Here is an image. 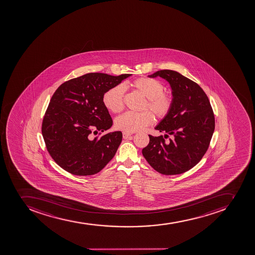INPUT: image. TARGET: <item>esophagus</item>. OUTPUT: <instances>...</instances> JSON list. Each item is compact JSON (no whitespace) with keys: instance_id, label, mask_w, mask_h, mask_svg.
<instances>
[{"instance_id":"34e87169","label":"esophagus","mask_w":255,"mask_h":255,"mask_svg":"<svg viewBox=\"0 0 255 255\" xmlns=\"http://www.w3.org/2000/svg\"><path fill=\"white\" fill-rule=\"evenodd\" d=\"M131 135H132V133H128V132H123V137H124L125 139L131 137Z\"/></svg>"}]
</instances>
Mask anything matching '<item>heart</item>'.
<instances>
[{"mask_svg":"<svg viewBox=\"0 0 255 255\" xmlns=\"http://www.w3.org/2000/svg\"><path fill=\"white\" fill-rule=\"evenodd\" d=\"M129 86L136 92L146 98L143 109L151 110L156 118H164L171 109L173 99L169 94L163 92L164 86L160 81L153 78L142 77L133 81ZM104 106L110 112L118 113L124 108V88L123 86H113L107 90L103 96ZM153 115L149 111L142 113H124L116 120V127L128 133L142 130L153 122Z\"/></svg>","mask_w":255,"mask_h":255,"instance_id":"heart-1","label":"heart"}]
</instances>
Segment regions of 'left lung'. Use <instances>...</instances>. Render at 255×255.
<instances>
[{"label": "left lung", "mask_w": 255, "mask_h": 255, "mask_svg": "<svg viewBox=\"0 0 255 255\" xmlns=\"http://www.w3.org/2000/svg\"><path fill=\"white\" fill-rule=\"evenodd\" d=\"M168 81L173 104L168 115L155 127L172 138L149 135L142 153L155 170L165 175L183 174L192 169L207 151L214 131V116L210 100L201 86L179 72L157 71L148 77Z\"/></svg>", "instance_id": "left-lung-1"}]
</instances>
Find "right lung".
Wrapping results in <instances>:
<instances>
[{"label":"right lung","instance_id":"add662e5","mask_svg":"<svg viewBox=\"0 0 255 255\" xmlns=\"http://www.w3.org/2000/svg\"><path fill=\"white\" fill-rule=\"evenodd\" d=\"M130 76L87 73L66 81L54 92L41 131L50 156L66 171L79 176L97 174L115 156L122 132L94 134L113 126L103 103L104 93Z\"/></svg>","mask_w":255,"mask_h":255}]
</instances>
